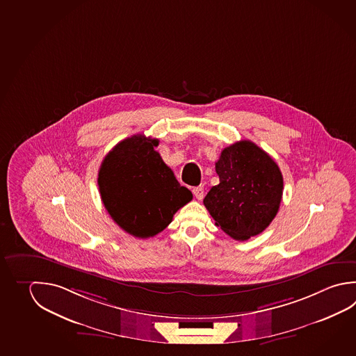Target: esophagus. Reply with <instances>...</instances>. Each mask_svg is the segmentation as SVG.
<instances>
[{
	"label": "esophagus",
	"mask_w": 356,
	"mask_h": 356,
	"mask_svg": "<svg viewBox=\"0 0 356 356\" xmlns=\"http://www.w3.org/2000/svg\"><path fill=\"white\" fill-rule=\"evenodd\" d=\"M193 194L194 197L198 200V201H201L202 198H203V195H204V188L201 187H194L193 188Z\"/></svg>",
	"instance_id": "34e87169"
}]
</instances>
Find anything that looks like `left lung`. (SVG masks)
I'll return each mask as SVG.
<instances>
[{
    "label": "left lung",
    "mask_w": 356,
    "mask_h": 356,
    "mask_svg": "<svg viewBox=\"0 0 356 356\" xmlns=\"http://www.w3.org/2000/svg\"><path fill=\"white\" fill-rule=\"evenodd\" d=\"M220 184L203 200L216 226L237 241L264 232L276 217L284 178L276 162L250 140L222 150L216 163Z\"/></svg>",
    "instance_id": "left-lung-1"
}]
</instances>
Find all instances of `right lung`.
Here are the masks:
<instances>
[{"instance_id":"1","label":"right lung","mask_w":356,"mask_h":356,"mask_svg":"<svg viewBox=\"0 0 356 356\" xmlns=\"http://www.w3.org/2000/svg\"><path fill=\"white\" fill-rule=\"evenodd\" d=\"M158 144V139L143 134L124 139L104 158L97 175L110 217L138 238L162 232L175 212L193 198L155 152Z\"/></svg>"}]
</instances>
